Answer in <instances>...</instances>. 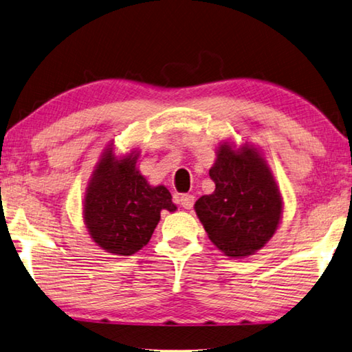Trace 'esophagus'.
<instances>
[{"label": "esophagus", "instance_id": "esophagus-1", "mask_svg": "<svg viewBox=\"0 0 352 352\" xmlns=\"http://www.w3.org/2000/svg\"><path fill=\"white\" fill-rule=\"evenodd\" d=\"M181 205L185 210H191L195 205V196L193 195H182L181 196Z\"/></svg>", "mask_w": 352, "mask_h": 352}]
</instances>
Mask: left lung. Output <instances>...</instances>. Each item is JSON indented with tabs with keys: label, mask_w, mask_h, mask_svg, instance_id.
<instances>
[{
	"label": "left lung",
	"mask_w": 352,
	"mask_h": 352,
	"mask_svg": "<svg viewBox=\"0 0 352 352\" xmlns=\"http://www.w3.org/2000/svg\"><path fill=\"white\" fill-rule=\"evenodd\" d=\"M216 184L199 197L195 211L217 250L228 257H247L276 234L283 213L282 195L267 159L248 142H221L210 168Z\"/></svg>",
	"instance_id": "1"
}]
</instances>
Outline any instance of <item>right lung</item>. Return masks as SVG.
<instances>
[{"label": "right lung", "mask_w": 352, "mask_h": 352, "mask_svg": "<svg viewBox=\"0 0 352 352\" xmlns=\"http://www.w3.org/2000/svg\"><path fill=\"white\" fill-rule=\"evenodd\" d=\"M139 151L119 156L110 144L91 171L82 199L85 228L99 248L131 256L148 243L161 211L177 210L165 185H150L138 168Z\"/></svg>", "instance_id": "add662e5"}]
</instances>
